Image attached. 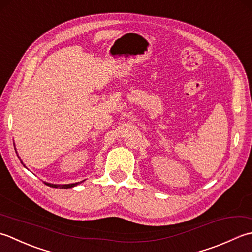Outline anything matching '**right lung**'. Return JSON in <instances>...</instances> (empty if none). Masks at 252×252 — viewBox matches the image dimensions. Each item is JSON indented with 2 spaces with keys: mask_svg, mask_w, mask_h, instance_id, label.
<instances>
[{
  "mask_svg": "<svg viewBox=\"0 0 252 252\" xmlns=\"http://www.w3.org/2000/svg\"><path fill=\"white\" fill-rule=\"evenodd\" d=\"M81 183V182H80ZM80 183H75V184H67V185H55V184H50V183H44L45 185H48L50 187H53V188H64V189H67V188H71V187H75L77 185L80 184Z\"/></svg>",
  "mask_w": 252,
  "mask_h": 252,
  "instance_id": "1",
  "label": "right lung"
}]
</instances>
